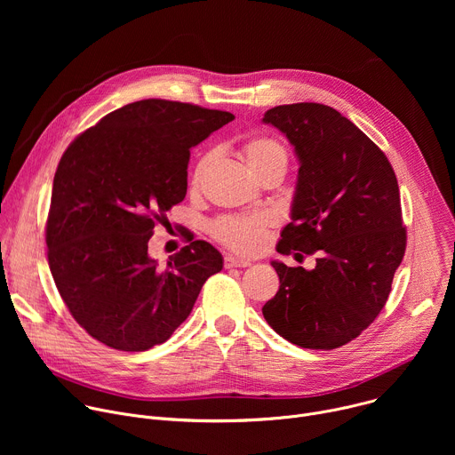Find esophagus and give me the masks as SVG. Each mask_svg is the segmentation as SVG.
I'll list each match as a JSON object with an SVG mask.
<instances>
[{
	"label": "esophagus",
	"mask_w": 455,
	"mask_h": 455,
	"mask_svg": "<svg viewBox=\"0 0 455 455\" xmlns=\"http://www.w3.org/2000/svg\"><path fill=\"white\" fill-rule=\"evenodd\" d=\"M250 265L251 263L248 261V259H243V257H235V255L225 257V268H246Z\"/></svg>",
	"instance_id": "esophagus-1"
}]
</instances>
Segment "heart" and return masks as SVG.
<instances>
[{
    "mask_svg": "<svg viewBox=\"0 0 455 455\" xmlns=\"http://www.w3.org/2000/svg\"><path fill=\"white\" fill-rule=\"evenodd\" d=\"M239 155L246 169L257 176L268 169L286 171L288 153L281 142L270 137H251L239 148ZM212 162V153L200 158L192 172V185H200L204 174ZM274 227L270 214L259 212L250 216H225L212 223V235L225 246L239 253H257L268 241V232Z\"/></svg>",
    "mask_w": 455,
    "mask_h": 455,
    "instance_id": "1",
    "label": "heart"
}]
</instances>
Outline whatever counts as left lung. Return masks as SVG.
<instances>
[{"label":"left lung","mask_w":455,"mask_h":455,"mask_svg":"<svg viewBox=\"0 0 455 455\" xmlns=\"http://www.w3.org/2000/svg\"><path fill=\"white\" fill-rule=\"evenodd\" d=\"M263 122L288 137L300 164L277 251L318 253L313 270L272 263L281 286L263 315L295 346L337 349L371 326L391 293L407 246L398 180L385 153L330 106H275Z\"/></svg>","instance_id":"1"}]
</instances>
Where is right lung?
I'll use <instances>...</instances> for the list:
<instances>
[{
	"instance_id": "right-lung-1",
	"label": "right lung",
	"mask_w": 455,
	"mask_h": 455,
	"mask_svg": "<svg viewBox=\"0 0 455 455\" xmlns=\"http://www.w3.org/2000/svg\"><path fill=\"white\" fill-rule=\"evenodd\" d=\"M234 115L146 99L111 111L64 151L46 220L48 265L79 326L118 351L164 344L223 257L188 239L167 267L148 253L155 225L183 202L190 148Z\"/></svg>"
}]
</instances>
